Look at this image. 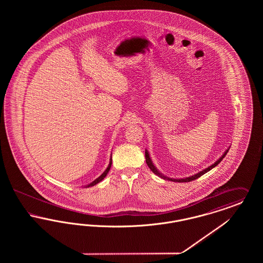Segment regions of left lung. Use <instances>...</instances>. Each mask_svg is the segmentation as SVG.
I'll use <instances>...</instances> for the list:
<instances>
[{"mask_svg":"<svg viewBox=\"0 0 263 263\" xmlns=\"http://www.w3.org/2000/svg\"><path fill=\"white\" fill-rule=\"evenodd\" d=\"M229 149H230V146L226 149L225 152L223 153V155H222V156H221V157H220V158H219L215 163H212L211 165H209L208 167L204 168V170H203V171H201V172H198V173H197V174H195V175L186 176V177H183V178H174V177L165 176V175H163V174H162V173L157 168V166L154 164L153 161H152V159H151L150 154H149V152H148L147 149L145 151V156H146V163L148 164V166L150 167L151 171H152L155 175H159L160 177H162L163 179H167V180H171V181H175V182H189V181H191V180H194V179H196V178L200 177L201 175H203L204 174L208 173L209 171H211L212 168H214L217 164H219V163H221V161L225 158L227 153L229 152Z\"/></svg>","mask_w":263,"mask_h":263,"instance_id":"8db88e82","label":"left lung"}]
</instances>
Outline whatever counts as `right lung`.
<instances>
[{
    "label": "right lung",
    "instance_id": "right-lung-1",
    "mask_svg": "<svg viewBox=\"0 0 263 263\" xmlns=\"http://www.w3.org/2000/svg\"><path fill=\"white\" fill-rule=\"evenodd\" d=\"M112 155V154H111ZM112 157L110 156V160H109V164L107 165V167H106V170L101 174V175L98 177V178H96L92 182H90L89 184H88V185H85L84 187H91V186H93V185H96V184H98L99 182H100L101 180H103L104 179V177L106 176V175L108 174V172H109V170H110V167H111V163H112V159H111Z\"/></svg>",
    "mask_w": 263,
    "mask_h": 263
}]
</instances>
